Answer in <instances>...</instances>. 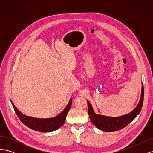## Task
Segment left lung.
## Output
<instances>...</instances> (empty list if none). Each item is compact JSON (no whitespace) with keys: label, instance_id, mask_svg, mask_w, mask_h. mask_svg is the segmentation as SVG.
<instances>
[{"label":"left lung","instance_id":"obj_1","mask_svg":"<svg viewBox=\"0 0 153 153\" xmlns=\"http://www.w3.org/2000/svg\"><path fill=\"white\" fill-rule=\"evenodd\" d=\"M143 95H144V89H143L142 84L141 97L136 108L130 113L117 117H107L95 114L89 101H87L88 113H89L91 121L97 128H98L100 130L107 132L115 131L126 127L140 113L143 105Z\"/></svg>","mask_w":153,"mask_h":153}]
</instances>
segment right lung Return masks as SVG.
I'll return each instance as SVG.
<instances>
[{"mask_svg": "<svg viewBox=\"0 0 153 153\" xmlns=\"http://www.w3.org/2000/svg\"><path fill=\"white\" fill-rule=\"evenodd\" d=\"M71 101L72 99L69 100L66 107L57 116L48 119H38L27 116V115L21 113L16 108V106L11 101V102L17 116L25 126L35 131L40 132H51L61 128L65 122L67 114L71 108L72 103Z\"/></svg>", "mask_w": 153, "mask_h": 153, "instance_id": "obj_1", "label": "right lung"}]
</instances>
